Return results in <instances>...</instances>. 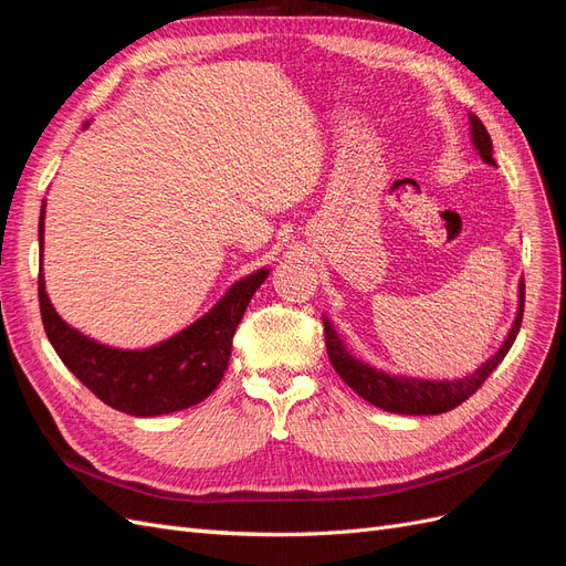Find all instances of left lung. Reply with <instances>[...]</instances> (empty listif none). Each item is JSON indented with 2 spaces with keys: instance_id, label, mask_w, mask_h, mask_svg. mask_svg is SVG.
<instances>
[{
  "instance_id": "1",
  "label": "left lung",
  "mask_w": 566,
  "mask_h": 566,
  "mask_svg": "<svg viewBox=\"0 0 566 566\" xmlns=\"http://www.w3.org/2000/svg\"><path fill=\"white\" fill-rule=\"evenodd\" d=\"M470 134H472V146L476 148L479 158L486 165H495L493 160V144L482 119L470 113ZM524 314V281H520V304H517V316L512 321V328L491 358L479 366L474 373L465 375V378L455 380H427V378H413V375H394L382 368H375L361 358H356L347 345L335 331L328 316H323L325 325V347H328V358L337 375L345 380L358 397L366 399L368 403L378 406L389 413H401V416H437L453 410L472 394L484 385L489 375L499 368V364L510 352L512 342L517 339L520 325Z\"/></svg>"
}]
</instances>
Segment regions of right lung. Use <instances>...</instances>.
Here are the masks:
<instances>
[{
  "label": "right lung",
  "mask_w": 566,
  "mask_h": 566,
  "mask_svg": "<svg viewBox=\"0 0 566 566\" xmlns=\"http://www.w3.org/2000/svg\"><path fill=\"white\" fill-rule=\"evenodd\" d=\"M44 208L42 202L40 252H44ZM266 276L264 266L235 281L208 314L146 349L101 345L67 325L46 295L42 266L40 312L51 347L84 387L127 416L153 418L191 408L217 389L229 366L233 333Z\"/></svg>",
  "instance_id": "1"
}]
</instances>
